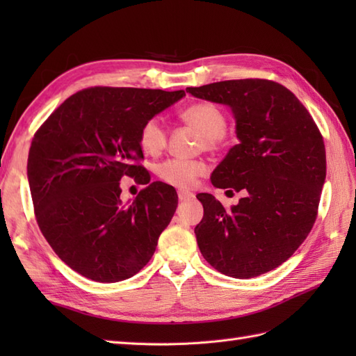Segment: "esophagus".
<instances>
[{"instance_id":"obj_1","label":"esophagus","mask_w":356,"mask_h":356,"mask_svg":"<svg viewBox=\"0 0 356 356\" xmlns=\"http://www.w3.org/2000/svg\"><path fill=\"white\" fill-rule=\"evenodd\" d=\"M177 195H179V200L180 202H185V200H191L194 197V194L190 193V191H185V190H179L177 191Z\"/></svg>"}]
</instances>
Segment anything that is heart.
I'll return each instance as SVG.
<instances>
[{
    "label": "heart",
    "instance_id": "obj_1",
    "mask_svg": "<svg viewBox=\"0 0 356 356\" xmlns=\"http://www.w3.org/2000/svg\"><path fill=\"white\" fill-rule=\"evenodd\" d=\"M180 120L199 131V147L216 149L222 142L228 127V118L225 111L211 102H195L180 111ZM166 130L157 118L148 119L139 131V145L145 154L157 156L166 145ZM157 176L163 182L177 188H193L197 180L207 174V165L200 161H185V159H170L156 168Z\"/></svg>",
    "mask_w": 356,
    "mask_h": 356
}]
</instances>
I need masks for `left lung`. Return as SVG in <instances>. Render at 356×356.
Returning <instances> with one entry per match:
<instances>
[{
  "label": "left lung",
  "instance_id": "1",
  "mask_svg": "<svg viewBox=\"0 0 356 356\" xmlns=\"http://www.w3.org/2000/svg\"><path fill=\"white\" fill-rule=\"evenodd\" d=\"M186 92L229 105L240 140L211 182L245 197L225 209L214 195H197L203 218L194 232L203 259L234 278L278 268L306 240L318 214L326 179L318 127L297 96L274 81H220Z\"/></svg>",
  "mask_w": 356,
  "mask_h": 356
}]
</instances>
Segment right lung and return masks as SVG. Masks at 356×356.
Masks as SVG:
<instances>
[{
    "label": "right lung",
    "mask_w": 356,
    "mask_h": 356,
    "mask_svg": "<svg viewBox=\"0 0 356 356\" xmlns=\"http://www.w3.org/2000/svg\"><path fill=\"white\" fill-rule=\"evenodd\" d=\"M184 90L90 87L72 95L38 128L27 177L38 226L67 266L116 283L145 266L177 208V193L149 182L139 131L182 99ZM124 175L147 186L120 200Z\"/></svg>",
    "instance_id": "obj_1"
}]
</instances>
